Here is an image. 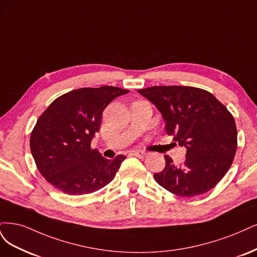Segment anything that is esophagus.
Here are the masks:
<instances>
[{"mask_svg":"<svg viewBox=\"0 0 257 257\" xmlns=\"http://www.w3.org/2000/svg\"><path fill=\"white\" fill-rule=\"evenodd\" d=\"M148 154L146 152H142V151H136L134 152V156L138 157V158H145Z\"/></svg>","mask_w":257,"mask_h":257,"instance_id":"1","label":"esophagus"}]
</instances>
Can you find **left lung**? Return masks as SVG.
Here are the masks:
<instances>
[{
	"label": "left lung",
	"mask_w": 257,
	"mask_h": 257,
	"mask_svg": "<svg viewBox=\"0 0 257 257\" xmlns=\"http://www.w3.org/2000/svg\"><path fill=\"white\" fill-rule=\"evenodd\" d=\"M138 93L156 105L167 134L187 150L180 165L164 156L165 168L154 174L157 183L183 197L208 192L234 160L237 128L233 115L212 94L192 86H153Z\"/></svg>",
	"instance_id": "1"
}]
</instances>
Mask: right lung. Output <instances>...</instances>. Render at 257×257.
<instances>
[{
  "instance_id": "add662e5",
  "label": "right lung",
  "mask_w": 257,
  "mask_h": 257,
  "mask_svg": "<svg viewBox=\"0 0 257 257\" xmlns=\"http://www.w3.org/2000/svg\"><path fill=\"white\" fill-rule=\"evenodd\" d=\"M129 92L114 86L79 88L64 94L40 115L30 146L37 169L65 194L98 191L115 177L126 157L105 159L90 143L102 112L113 99Z\"/></svg>"
}]
</instances>
